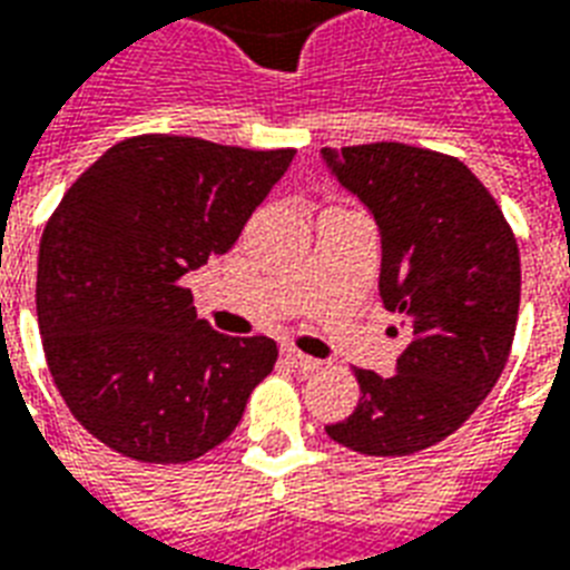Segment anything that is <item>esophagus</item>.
I'll list each match as a JSON object with an SVG mask.
<instances>
[{
  "label": "esophagus",
  "instance_id": "obj_1",
  "mask_svg": "<svg viewBox=\"0 0 570 570\" xmlns=\"http://www.w3.org/2000/svg\"><path fill=\"white\" fill-rule=\"evenodd\" d=\"M284 358H286V362H289V364H293L295 371L311 373V371H316V367H320V362H316V358H311V355L298 353V350H284Z\"/></svg>",
  "mask_w": 570,
  "mask_h": 570
}]
</instances>
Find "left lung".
<instances>
[{
  "label": "left lung",
  "instance_id": "1",
  "mask_svg": "<svg viewBox=\"0 0 570 570\" xmlns=\"http://www.w3.org/2000/svg\"><path fill=\"white\" fill-rule=\"evenodd\" d=\"M323 160L376 220L380 298L406 323L394 373L355 371L358 406L325 433L373 458L415 454L451 436L505 371L520 311L517 238L463 160L406 142L323 149Z\"/></svg>",
  "mask_w": 570,
  "mask_h": 570
}]
</instances>
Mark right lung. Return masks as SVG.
<instances>
[{"label": "right lung", "mask_w": 570, "mask_h": 570, "mask_svg": "<svg viewBox=\"0 0 570 570\" xmlns=\"http://www.w3.org/2000/svg\"><path fill=\"white\" fill-rule=\"evenodd\" d=\"M293 158L142 134L104 151L47 220L43 355L73 419L107 449L188 463L236 430L277 343L215 332L181 277L236 245Z\"/></svg>", "instance_id": "right-lung-1"}]
</instances>
